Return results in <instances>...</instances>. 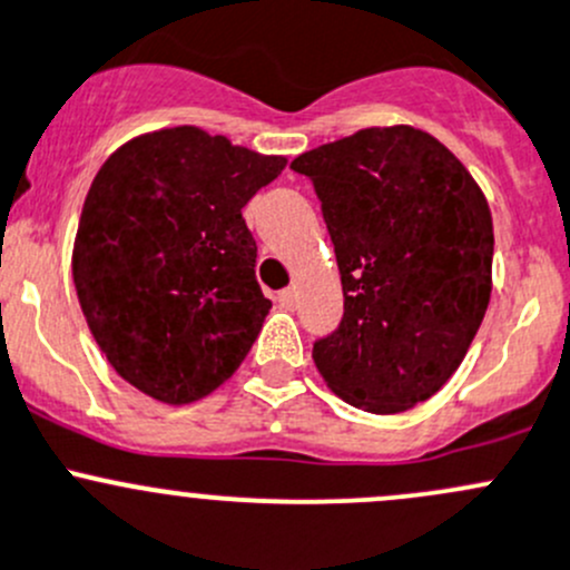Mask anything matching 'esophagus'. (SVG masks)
Masks as SVG:
<instances>
[{
	"mask_svg": "<svg viewBox=\"0 0 570 570\" xmlns=\"http://www.w3.org/2000/svg\"><path fill=\"white\" fill-rule=\"evenodd\" d=\"M278 303L284 308H292L295 306V289H284V292H278Z\"/></svg>",
	"mask_w": 570,
	"mask_h": 570,
	"instance_id": "34e87169",
	"label": "esophagus"
}]
</instances>
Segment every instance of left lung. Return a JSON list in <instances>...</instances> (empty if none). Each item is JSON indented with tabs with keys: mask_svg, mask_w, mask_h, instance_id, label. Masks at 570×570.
<instances>
[{
	"mask_svg": "<svg viewBox=\"0 0 570 570\" xmlns=\"http://www.w3.org/2000/svg\"><path fill=\"white\" fill-rule=\"evenodd\" d=\"M342 273L344 317L314 342L333 394L370 413L430 400L491 301L493 223L461 159L413 126H372L301 154Z\"/></svg>",
	"mask_w": 570,
	"mask_h": 570,
	"instance_id": "8db88e82",
	"label": "left lung"
}]
</instances>
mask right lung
I'll return each mask as SVG.
<instances>
[{
  "instance_id": "right-lung-1",
  "label": "right lung",
  "mask_w": 570,
  "mask_h": 570,
  "mask_svg": "<svg viewBox=\"0 0 570 570\" xmlns=\"http://www.w3.org/2000/svg\"><path fill=\"white\" fill-rule=\"evenodd\" d=\"M286 168L198 126L124 142L85 198L73 284L112 370L168 405L237 372L273 303L243 206Z\"/></svg>"
}]
</instances>
